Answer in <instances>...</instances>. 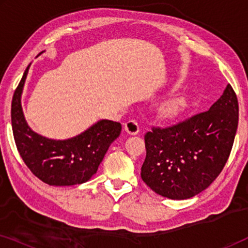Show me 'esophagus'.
Masks as SVG:
<instances>
[{
	"instance_id": "esophagus-1",
	"label": "esophagus",
	"mask_w": 248,
	"mask_h": 248,
	"mask_svg": "<svg viewBox=\"0 0 248 248\" xmlns=\"http://www.w3.org/2000/svg\"><path fill=\"white\" fill-rule=\"evenodd\" d=\"M124 130L127 134L137 135L140 131V127H139V124L135 121H128L124 125Z\"/></svg>"
}]
</instances>
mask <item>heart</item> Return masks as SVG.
<instances>
[{"instance_id": "b5f03b06", "label": "heart", "mask_w": 248, "mask_h": 248, "mask_svg": "<svg viewBox=\"0 0 248 248\" xmlns=\"http://www.w3.org/2000/svg\"><path fill=\"white\" fill-rule=\"evenodd\" d=\"M187 106V101L184 97H175L165 100L158 108L159 116L164 120L172 121L179 117Z\"/></svg>"}]
</instances>
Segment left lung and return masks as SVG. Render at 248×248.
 I'll return each mask as SVG.
<instances>
[{
	"instance_id": "8db88e82",
	"label": "left lung",
	"mask_w": 248,
	"mask_h": 248,
	"mask_svg": "<svg viewBox=\"0 0 248 248\" xmlns=\"http://www.w3.org/2000/svg\"><path fill=\"white\" fill-rule=\"evenodd\" d=\"M238 100L230 84L209 110L144 135L143 182L171 200L198 195L212 184L228 160L238 126Z\"/></svg>"
}]
</instances>
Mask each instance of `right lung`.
<instances>
[{"label":"right lung","mask_w":248,"mask_h":248,"mask_svg":"<svg viewBox=\"0 0 248 248\" xmlns=\"http://www.w3.org/2000/svg\"><path fill=\"white\" fill-rule=\"evenodd\" d=\"M29 67L30 64L12 98V131L19 154L32 174L46 184L71 186L86 183L96 174L109 145L120 137L122 125L100 120L82 133L65 140L36 133L27 123L21 106Z\"/></svg>","instance_id":"obj_1"}]
</instances>
